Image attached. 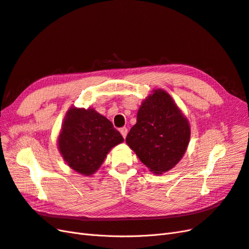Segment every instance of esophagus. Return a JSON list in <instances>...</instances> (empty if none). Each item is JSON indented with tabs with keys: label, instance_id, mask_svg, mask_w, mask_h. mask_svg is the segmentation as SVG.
<instances>
[{
	"label": "esophagus",
	"instance_id": "obj_1",
	"mask_svg": "<svg viewBox=\"0 0 249 249\" xmlns=\"http://www.w3.org/2000/svg\"><path fill=\"white\" fill-rule=\"evenodd\" d=\"M120 132H121V134H122V137L125 139L127 136V132H128V129H127L126 127H122V128L120 129Z\"/></svg>",
	"mask_w": 249,
	"mask_h": 249
}]
</instances>
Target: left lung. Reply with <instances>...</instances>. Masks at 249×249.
Masks as SVG:
<instances>
[{
    "label": "left lung",
    "mask_w": 249,
    "mask_h": 249,
    "mask_svg": "<svg viewBox=\"0 0 249 249\" xmlns=\"http://www.w3.org/2000/svg\"><path fill=\"white\" fill-rule=\"evenodd\" d=\"M190 125L173 99L156 89L142 103L126 143L155 174L172 169L187 150Z\"/></svg>",
    "instance_id": "1"
}]
</instances>
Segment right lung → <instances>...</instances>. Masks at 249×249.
I'll return each mask as SVG.
<instances>
[{
	"label": "right lung",
	"instance_id": "1",
	"mask_svg": "<svg viewBox=\"0 0 249 249\" xmlns=\"http://www.w3.org/2000/svg\"><path fill=\"white\" fill-rule=\"evenodd\" d=\"M124 141L112 123L93 108H71L58 138V147L76 172L90 175L100 168L112 147Z\"/></svg>",
	"mask_w": 249,
	"mask_h": 249
}]
</instances>
